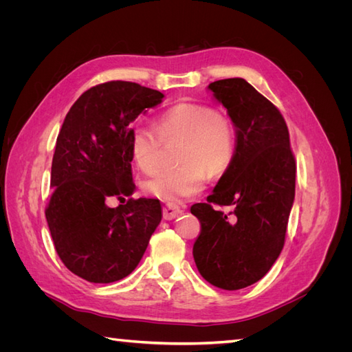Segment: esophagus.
I'll use <instances>...</instances> for the list:
<instances>
[{
  "label": "esophagus",
  "instance_id": "esophagus-1",
  "mask_svg": "<svg viewBox=\"0 0 352 352\" xmlns=\"http://www.w3.org/2000/svg\"><path fill=\"white\" fill-rule=\"evenodd\" d=\"M180 212H182V208H180L177 204H173V202H168V204H166L163 208V217L166 220H173L180 214Z\"/></svg>",
  "mask_w": 352,
  "mask_h": 352
}]
</instances>
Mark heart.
<instances>
[{"label": "heart", "mask_w": 352, "mask_h": 352, "mask_svg": "<svg viewBox=\"0 0 352 352\" xmlns=\"http://www.w3.org/2000/svg\"><path fill=\"white\" fill-rule=\"evenodd\" d=\"M182 140L177 167L162 168L145 180L148 194L163 201H180L204 189L208 172L221 175L235 155V131L225 114L199 102H179L157 117V127L138 122L131 129V153L144 173L162 163L163 144Z\"/></svg>", "instance_id": "heart-1"}]
</instances>
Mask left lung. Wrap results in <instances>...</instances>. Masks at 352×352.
<instances>
[{"label": "left lung", "mask_w": 352, "mask_h": 352, "mask_svg": "<svg viewBox=\"0 0 352 352\" xmlns=\"http://www.w3.org/2000/svg\"><path fill=\"white\" fill-rule=\"evenodd\" d=\"M208 89L235 126L232 163L207 202L190 212L201 223L194 260L202 278L236 291L265 276L283 248L295 198V158L280 111L241 78L221 79ZM212 204L230 206L229 213Z\"/></svg>", "instance_id": "8db88e82"}]
</instances>
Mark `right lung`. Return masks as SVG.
Returning a JSON list of instances; mask_svg holds the SVG:
<instances>
[{
  "instance_id": "add662e5",
  "label": "right lung",
  "mask_w": 352,
  "mask_h": 352,
  "mask_svg": "<svg viewBox=\"0 0 352 352\" xmlns=\"http://www.w3.org/2000/svg\"><path fill=\"white\" fill-rule=\"evenodd\" d=\"M164 95L124 80L105 82L72 105L57 138L45 217L66 267L92 283L131 274L162 221L158 199L131 197V123ZM116 196L122 204L107 206Z\"/></svg>"
}]
</instances>
